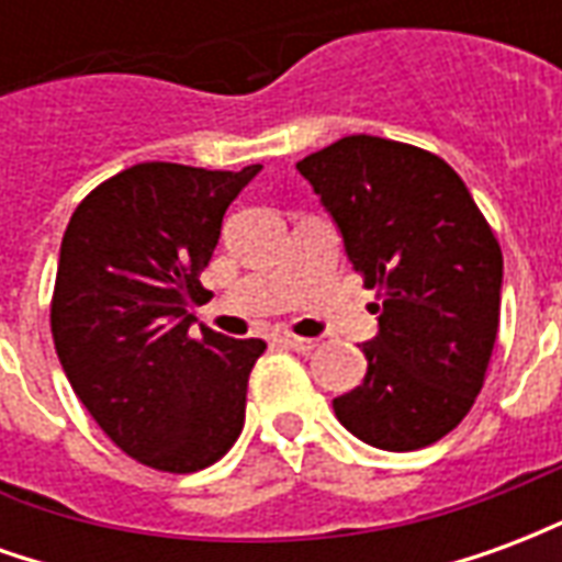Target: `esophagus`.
Segmentation results:
<instances>
[{
	"mask_svg": "<svg viewBox=\"0 0 562 562\" xmlns=\"http://www.w3.org/2000/svg\"><path fill=\"white\" fill-rule=\"evenodd\" d=\"M277 340H280L285 349H292V352H313V349H316V340H306V337H294V334H280Z\"/></svg>",
	"mask_w": 562,
	"mask_h": 562,
	"instance_id": "34e87169",
	"label": "esophagus"
}]
</instances>
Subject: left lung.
Instances as JSON below:
<instances>
[{"label": "left lung", "instance_id": "8db88e82", "mask_svg": "<svg viewBox=\"0 0 562 562\" xmlns=\"http://www.w3.org/2000/svg\"><path fill=\"white\" fill-rule=\"evenodd\" d=\"M346 258L376 289L367 376L334 397L361 442L415 451L454 430L494 352L503 252L451 165L401 140L349 135L297 161Z\"/></svg>", "mask_w": 562, "mask_h": 562}]
</instances>
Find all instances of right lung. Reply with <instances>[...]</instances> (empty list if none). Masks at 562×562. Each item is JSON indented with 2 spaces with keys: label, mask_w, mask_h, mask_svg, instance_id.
I'll use <instances>...</instances> for the list:
<instances>
[{
  "label": "right lung",
  "mask_w": 562,
  "mask_h": 562,
  "mask_svg": "<svg viewBox=\"0 0 562 562\" xmlns=\"http://www.w3.org/2000/svg\"><path fill=\"white\" fill-rule=\"evenodd\" d=\"M261 165L204 171L144 161L92 189L71 213L50 330L71 389L128 458L204 470L244 430L261 340L201 328L189 301L220 244L222 216Z\"/></svg>",
  "instance_id": "obj_1"
}]
</instances>
